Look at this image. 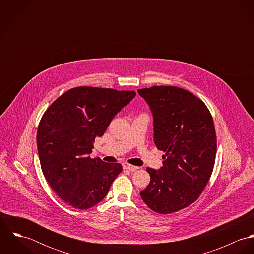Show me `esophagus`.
<instances>
[{"label":"esophagus","mask_w":254,"mask_h":254,"mask_svg":"<svg viewBox=\"0 0 254 254\" xmlns=\"http://www.w3.org/2000/svg\"><path fill=\"white\" fill-rule=\"evenodd\" d=\"M123 168L127 169V170H130V171H135V170L139 169L138 166H134V165H131V164H128V163H124Z\"/></svg>","instance_id":"1"}]
</instances>
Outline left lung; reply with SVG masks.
<instances>
[{
    "label": "left lung",
    "mask_w": 254,
    "mask_h": 254,
    "mask_svg": "<svg viewBox=\"0 0 254 254\" xmlns=\"http://www.w3.org/2000/svg\"><path fill=\"white\" fill-rule=\"evenodd\" d=\"M153 117V141L163 166L147 167L150 181L141 193L153 211H179L197 199L209 180L216 155L212 116L202 101L178 87L138 90Z\"/></svg>",
    "instance_id": "left-lung-1"
}]
</instances>
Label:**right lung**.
<instances>
[{"instance_id":"add662e5","label":"right lung","mask_w":254,"mask_h":254,"mask_svg":"<svg viewBox=\"0 0 254 254\" xmlns=\"http://www.w3.org/2000/svg\"><path fill=\"white\" fill-rule=\"evenodd\" d=\"M135 96L134 91L77 87L44 113L37 131L41 168L52 189L69 205L93 207L122 171L120 163L90 154L95 139L104 135L113 117Z\"/></svg>"}]
</instances>
